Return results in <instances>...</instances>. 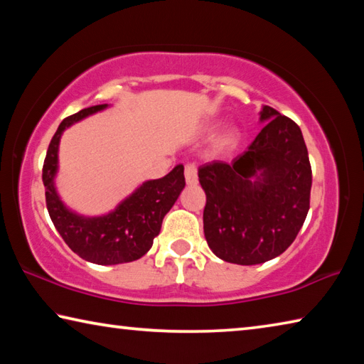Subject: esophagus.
Instances as JSON below:
<instances>
[{"label":"esophagus","mask_w":364,"mask_h":364,"mask_svg":"<svg viewBox=\"0 0 364 364\" xmlns=\"http://www.w3.org/2000/svg\"><path fill=\"white\" fill-rule=\"evenodd\" d=\"M184 176H186V183L189 184V186H194V184H197L196 164H186V167H184Z\"/></svg>","instance_id":"1"}]
</instances>
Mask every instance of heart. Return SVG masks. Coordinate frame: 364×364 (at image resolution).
Listing matches in <instances>:
<instances>
[{"label": "heart", "mask_w": 364, "mask_h": 364, "mask_svg": "<svg viewBox=\"0 0 364 364\" xmlns=\"http://www.w3.org/2000/svg\"><path fill=\"white\" fill-rule=\"evenodd\" d=\"M234 141H236V136H234V134H226V136L220 141V144L223 147H230L234 144Z\"/></svg>", "instance_id": "1"}]
</instances>
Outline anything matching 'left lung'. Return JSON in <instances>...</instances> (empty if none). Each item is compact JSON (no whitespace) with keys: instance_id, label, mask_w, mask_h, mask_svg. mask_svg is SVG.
<instances>
[{"instance_id":"1","label":"left lung","mask_w":364,"mask_h":364,"mask_svg":"<svg viewBox=\"0 0 364 364\" xmlns=\"http://www.w3.org/2000/svg\"><path fill=\"white\" fill-rule=\"evenodd\" d=\"M260 120L267 125L247 151L231 164L213 160L197 171L207 196L208 247L230 263L258 264L281 255L310 208L311 165L299 125L269 106Z\"/></svg>"}]
</instances>
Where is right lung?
Segmentation results:
<instances>
[{
  "label": "right lung",
  "instance_id": "obj_1",
  "mask_svg": "<svg viewBox=\"0 0 364 364\" xmlns=\"http://www.w3.org/2000/svg\"><path fill=\"white\" fill-rule=\"evenodd\" d=\"M106 107V104L82 109L60 122L54 133L43 164L46 207L54 226L65 244L83 260L96 264H119L134 262L152 247L160 232L162 220L184 188V167L176 165L168 175L146 181L122 202L112 213L97 218H83L67 210L54 188L58 170V147L60 134L72 123Z\"/></svg>",
  "mask_w": 364,
  "mask_h": 364
}]
</instances>
